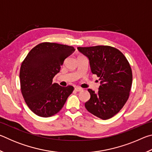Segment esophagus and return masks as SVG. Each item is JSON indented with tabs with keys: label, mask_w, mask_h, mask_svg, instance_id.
Segmentation results:
<instances>
[{
	"label": "esophagus",
	"mask_w": 152,
	"mask_h": 152,
	"mask_svg": "<svg viewBox=\"0 0 152 152\" xmlns=\"http://www.w3.org/2000/svg\"><path fill=\"white\" fill-rule=\"evenodd\" d=\"M74 90H75L76 92H81V91H83V89L80 88V87H76V88H74Z\"/></svg>",
	"instance_id": "34e87169"
}]
</instances>
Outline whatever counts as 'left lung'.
Segmentation results:
<instances>
[{
	"instance_id": "left-lung-1",
	"label": "left lung",
	"mask_w": 152,
	"mask_h": 152,
	"mask_svg": "<svg viewBox=\"0 0 152 152\" xmlns=\"http://www.w3.org/2000/svg\"><path fill=\"white\" fill-rule=\"evenodd\" d=\"M88 57L92 74L99 77L96 93L88 89L91 99L85 103L88 112L103 120L120 111L127 101L132 84V70L127 58L117 48L109 45L78 47Z\"/></svg>"
}]
</instances>
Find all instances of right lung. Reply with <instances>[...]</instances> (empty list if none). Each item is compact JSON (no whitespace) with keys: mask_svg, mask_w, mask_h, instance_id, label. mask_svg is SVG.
<instances>
[{"mask_svg":"<svg viewBox=\"0 0 152 152\" xmlns=\"http://www.w3.org/2000/svg\"><path fill=\"white\" fill-rule=\"evenodd\" d=\"M74 51L72 46L43 42L33 48L23 61L20 91L28 107L35 115L42 117L56 115L73 92L72 86L63 87L52 82L64 60Z\"/></svg>","mask_w":152,"mask_h":152,"instance_id":"right-lung-1","label":"right lung"}]
</instances>
